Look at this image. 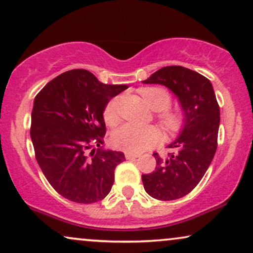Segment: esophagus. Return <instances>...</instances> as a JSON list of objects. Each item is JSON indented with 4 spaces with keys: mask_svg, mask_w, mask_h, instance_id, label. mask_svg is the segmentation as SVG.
<instances>
[{
    "mask_svg": "<svg viewBox=\"0 0 253 253\" xmlns=\"http://www.w3.org/2000/svg\"><path fill=\"white\" fill-rule=\"evenodd\" d=\"M139 156H137V155H133V153H129V152H126V159H137L138 158Z\"/></svg>",
    "mask_w": 253,
    "mask_h": 253,
    "instance_id": "esophagus-1",
    "label": "esophagus"
}]
</instances>
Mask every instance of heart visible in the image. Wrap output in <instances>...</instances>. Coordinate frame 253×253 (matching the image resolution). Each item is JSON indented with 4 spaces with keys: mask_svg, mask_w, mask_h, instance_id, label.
I'll return each instance as SVG.
<instances>
[{
    "mask_svg": "<svg viewBox=\"0 0 253 253\" xmlns=\"http://www.w3.org/2000/svg\"><path fill=\"white\" fill-rule=\"evenodd\" d=\"M143 98L152 110L162 111L159 115L160 122L167 131H173L179 126L178 115L165 111L169 104V95L162 88H146L142 91ZM119 98L108 102L103 116L108 124H115L119 120ZM164 111L163 112L162 110ZM160 140V132L152 126H138L126 123L117 127L113 133V143L117 149L126 152L140 153L151 149Z\"/></svg>",
    "mask_w": 253,
    "mask_h": 253,
    "instance_id": "1",
    "label": "heart"
}]
</instances>
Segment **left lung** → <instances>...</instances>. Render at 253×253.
Segmentation results:
<instances>
[{"instance_id":"8db88e82","label":"left lung","mask_w":253,"mask_h":253,"mask_svg":"<svg viewBox=\"0 0 253 253\" xmlns=\"http://www.w3.org/2000/svg\"><path fill=\"white\" fill-rule=\"evenodd\" d=\"M143 84L169 88L183 114L179 136L167 145L173 152L166 158L153 153L157 166L142 175L144 189L162 201L180 199L201 181L217 149L219 107L214 88L203 75L182 66L160 68Z\"/></svg>"}]
</instances>
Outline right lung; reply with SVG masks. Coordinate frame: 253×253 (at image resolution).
<instances>
[{
    "label": "right lung",
    "mask_w": 253,
    "mask_h": 253,
    "mask_svg": "<svg viewBox=\"0 0 253 253\" xmlns=\"http://www.w3.org/2000/svg\"><path fill=\"white\" fill-rule=\"evenodd\" d=\"M127 84H106L86 70L65 72L39 91L30 136L38 165L59 194L94 203L109 194L123 152L106 149V106ZM96 145L97 149L92 146Z\"/></svg>",
    "instance_id": "right-lung-1"
}]
</instances>
